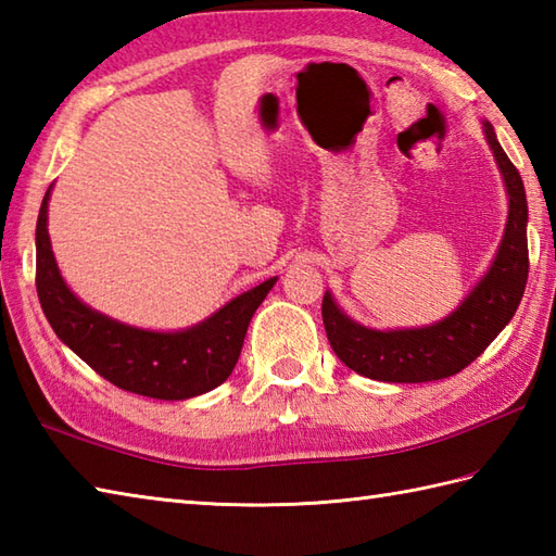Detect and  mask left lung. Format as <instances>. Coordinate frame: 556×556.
<instances>
[{
	"label": "left lung",
	"instance_id": "left-lung-1",
	"mask_svg": "<svg viewBox=\"0 0 556 556\" xmlns=\"http://www.w3.org/2000/svg\"><path fill=\"white\" fill-rule=\"evenodd\" d=\"M485 136L509 191V219L490 271L456 313L432 327L375 332L349 320L325 293L323 323L329 344L339 361L358 375L380 382H432L452 377L492 344L521 303L528 281L526 188L490 124H485Z\"/></svg>",
	"mask_w": 556,
	"mask_h": 556
}]
</instances>
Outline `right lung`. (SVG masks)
<instances>
[{
    "label": "right lung",
    "mask_w": 556,
    "mask_h": 556,
    "mask_svg": "<svg viewBox=\"0 0 556 556\" xmlns=\"http://www.w3.org/2000/svg\"><path fill=\"white\" fill-rule=\"evenodd\" d=\"M47 200L50 191L42 198L35 229V287L54 334L104 380L140 396L181 401L227 380L241 356L251 317L277 277L241 293L186 332L157 334L119 325L83 305L64 285L47 233Z\"/></svg>",
    "instance_id": "add662e5"
}]
</instances>
